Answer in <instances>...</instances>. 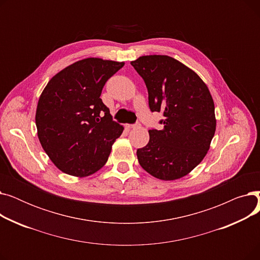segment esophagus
<instances>
[{
    "mask_svg": "<svg viewBox=\"0 0 260 260\" xmlns=\"http://www.w3.org/2000/svg\"><path fill=\"white\" fill-rule=\"evenodd\" d=\"M137 125H138L137 123H136V124H125V127L126 128H134V127H136Z\"/></svg>",
    "mask_w": 260,
    "mask_h": 260,
    "instance_id": "34e87169",
    "label": "esophagus"
}]
</instances>
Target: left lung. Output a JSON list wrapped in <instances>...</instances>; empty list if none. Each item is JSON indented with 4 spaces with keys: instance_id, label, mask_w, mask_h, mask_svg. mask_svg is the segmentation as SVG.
<instances>
[{
    "instance_id": "left-lung-1",
    "label": "left lung",
    "mask_w": 260,
    "mask_h": 260,
    "mask_svg": "<svg viewBox=\"0 0 260 260\" xmlns=\"http://www.w3.org/2000/svg\"><path fill=\"white\" fill-rule=\"evenodd\" d=\"M143 79L151 112L162 113L163 128L149 129L137 149L140 166L161 180L187 175L207 155L216 129L215 106L199 76L169 56H143L131 63Z\"/></svg>"
}]
</instances>
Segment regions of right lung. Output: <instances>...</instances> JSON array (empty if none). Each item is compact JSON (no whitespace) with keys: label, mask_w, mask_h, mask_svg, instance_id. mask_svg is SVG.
I'll return each mask as SVG.
<instances>
[{"label":"right lung","mask_w":260,"mask_h":260,"mask_svg":"<svg viewBox=\"0 0 260 260\" xmlns=\"http://www.w3.org/2000/svg\"><path fill=\"white\" fill-rule=\"evenodd\" d=\"M124 63L88 58L54 76L39 99L36 124L45 153L62 172L85 177L108 159L122 125L100 95L107 80Z\"/></svg>","instance_id":"right-lung-1"}]
</instances>
